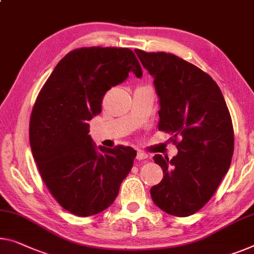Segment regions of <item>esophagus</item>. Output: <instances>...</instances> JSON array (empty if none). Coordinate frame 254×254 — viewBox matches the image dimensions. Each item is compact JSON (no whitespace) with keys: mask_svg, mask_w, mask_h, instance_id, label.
Here are the masks:
<instances>
[{"mask_svg":"<svg viewBox=\"0 0 254 254\" xmlns=\"http://www.w3.org/2000/svg\"><path fill=\"white\" fill-rule=\"evenodd\" d=\"M146 158H148V155H147L146 153H143V151H138L137 153L138 161H143V160H146Z\"/></svg>","mask_w":254,"mask_h":254,"instance_id":"1","label":"esophagus"}]
</instances>
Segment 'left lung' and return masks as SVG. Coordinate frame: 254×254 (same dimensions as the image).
Here are the masks:
<instances>
[{
    "label": "left lung",
    "instance_id": "1",
    "mask_svg": "<svg viewBox=\"0 0 254 254\" xmlns=\"http://www.w3.org/2000/svg\"><path fill=\"white\" fill-rule=\"evenodd\" d=\"M134 51L154 77L161 107L158 130L171 134L178 149L172 160L154 156L164 177L150 188L151 198L166 213L188 217L209 202L228 171L232 117L221 90L205 71L172 54Z\"/></svg>",
    "mask_w": 254,
    "mask_h": 254
}]
</instances>
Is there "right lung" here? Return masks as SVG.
Wrapping results in <instances>:
<instances>
[{"mask_svg":"<svg viewBox=\"0 0 254 254\" xmlns=\"http://www.w3.org/2000/svg\"><path fill=\"white\" fill-rule=\"evenodd\" d=\"M130 71L142 76L130 49H75L58 63L34 104L29 142L41 178L57 202L78 217L111 206L133 166L132 147L98 151L88 124L100 114L105 93Z\"/></svg>","mask_w":254,"mask_h":254,"instance_id":"1","label":"right lung"}]
</instances>
